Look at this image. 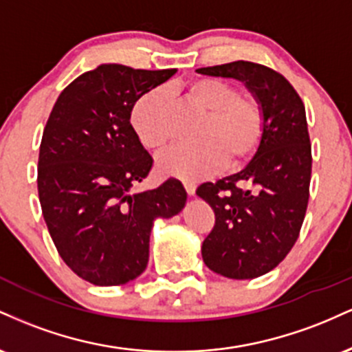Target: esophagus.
Listing matches in <instances>:
<instances>
[{
    "label": "esophagus",
    "mask_w": 352,
    "mask_h": 352,
    "mask_svg": "<svg viewBox=\"0 0 352 352\" xmlns=\"http://www.w3.org/2000/svg\"><path fill=\"white\" fill-rule=\"evenodd\" d=\"M184 187H185V190H187L188 195H193L197 190V185L192 184V182H184Z\"/></svg>",
    "instance_id": "esophagus-1"
}]
</instances>
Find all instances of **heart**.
<instances>
[{"label":"heart","instance_id":"obj_1","mask_svg":"<svg viewBox=\"0 0 352 352\" xmlns=\"http://www.w3.org/2000/svg\"><path fill=\"white\" fill-rule=\"evenodd\" d=\"M184 94L205 112L199 132L201 144L164 153L157 164L160 173L182 180H199L223 162L227 167L248 162L260 148L265 134V112L260 100L218 78L190 80ZM168 107L170 98L162 87L144 92L132 106V127L151 151H162L170 140Z\"/></svg>","mask_w":352,"mask_h":352}]
</instances>
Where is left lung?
Masks as SVG:
<instances>
[{"instance_id":"1","label":"left lung","mask_w":352,"mask_h":352,"mask_svg":"<svg viewBox=\"0 0 352 352\" xmlns=\"http://www.w3.org/2000/svg\"><path fill=\"white\" fill-rule=\"evenodd\" d=\"M197 72L241 80L265 112L263 140L250 164L197 188L215 213L201 245L205 265L221 276L252 280L276 268L300 236L313 162L305 104L285 76L263 64L235 60Z\"/></svg>"}]
</instances>
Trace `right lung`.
Wrapping results in <instances>:
<instances>
[{"label": "right lung", "instance_id": "obj_1", "mask_svg": "<svg viewBox=\"0 0 352 352\" xmlns=\"http://www.w3.org/2000/svg\"><path fill=\"white\" fill-rule=\"evenodd\" d=\"M175 72L100 64L60 92L44 127L38 160L44 221L64 263L92 285L139 276L153 220L177 215L187 201L177 179L131 192L153 164L131 124L132 106Z\"/></svg>", "mask_w": 352, "mask_h": 352}]
</instances>
